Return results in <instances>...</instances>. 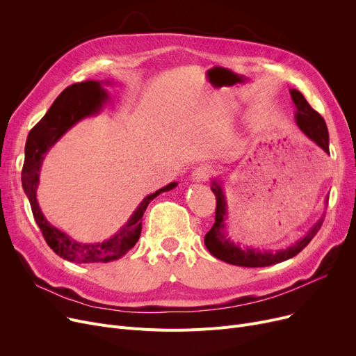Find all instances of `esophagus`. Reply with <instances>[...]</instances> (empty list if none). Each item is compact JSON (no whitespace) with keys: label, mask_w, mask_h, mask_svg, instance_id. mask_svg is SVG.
<instances>
[{"label":"esophagus","mask_w":356,"mask_h":356,"mask_svg":"<svg viewBox=\"0 0 356 356\" xmlns=\"http://www.w3.org/2000/svg\"><path fill=\"white\" fill-rule=\"evenodd\" d=\"M212 173H213V168L211 165L200 164L192 172L191 179H192V181H196V183L204 181V180H208L212 176Z\"/></svg>","instance_id":"esophagus-1"}]
</instances>
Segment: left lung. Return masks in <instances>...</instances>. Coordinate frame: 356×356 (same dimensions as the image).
<instances>
[{"label":"left lung","mask_w":356,"mask_h":356,"mask_svg":"<svg viewBox=\"0 0 356 356\" xmlns=\"http://www.w3.org/2000/svg\"><path fill=\"white\" fill-rule=\"evenodd\" d=\"M291 99L297 108L296 111V121L298 128H300L303 133L319 145L326 154H329V133L325 120L319 112H316L309 102L305 99L300 92L291 89ZM212 192L216 197V213H215V223L211 228V231L204 235V245L209 250V252L219 258L220 261H225L228 264L239 266V267H268L273 264L283 263L286 259L293 258L300 252L305 247H307L309 242L314 238V235L319 232L323 216L317 220L314 225L310 228V231L302 238L297 241L294 245L280 250L275 252L271 251H258L252 248H244L242 250L239 245H235V242L231 241L225 231V218H227V200L223 191L220 188V183L213 180L212 181ZM329 196L326 197L327 203Z\"/></svg>","instance_id":"1"}]
</instances>
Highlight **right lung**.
Returning a JSON list of instances; mask_svg holds the SVG:
<instances>
[{
  "instance_id": "obj_1",
  "label": "right lung",
  "mask_w": 356,
  "mask_h": 356,
  "mask_svg": "<svg viewBox=\"0 0 356 356\" xmlns=\"http://www.w3.org/2000/svg\"><path fill=\"white\" fill-rule=\"evenodd\" d=\"M108 99V93L101 86V82L86 81L67 86L60 95L56 98L46 115L37 122L29 133L26 143V159L22 172L23 189L30 200V207L37 225H39L47 245L70 263L92 264V263H109L118 259L133 248L141 235V218L148 207V203L163 192L175 189L177 183H170L163 189L148 195L138 204V208L131 215L125 225L109 239L98 244H81L72 239L65 232L54 228L47 222L35 199V191L39 186L40 168L46 153L54 145L69 128L78 121L95 115L101 111Z\"/></svg>"
}]
</instances>
